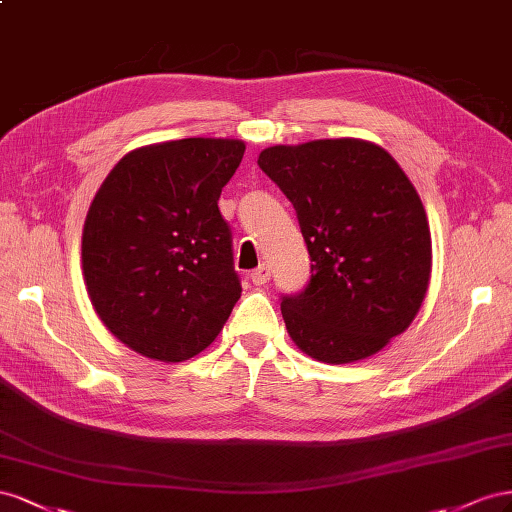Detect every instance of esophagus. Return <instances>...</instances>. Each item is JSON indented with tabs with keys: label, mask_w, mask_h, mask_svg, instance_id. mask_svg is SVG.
<instances>
[{
	"label": "esophagus",
	"mask_w": 512,
	"mask_h": 512,
	"mask_svg": "<svg viewBox=\"0 0 512 512\" xmlns=\"http://www.w3.org/2000/svg\"><path fill=\"white\" fill-rule=\"evenodd\" d=\"M251 281H253V285H266L270 281V266L261 264L259 268H255L251 272Z\"/></svg>",
	"instance_id": "1"
}]
</instances>
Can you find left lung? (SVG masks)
<instances>
[{"label":"left lung","mask_w":512,"mask_h":512,"mask_svg":"<svg viewBox=\"0 0 512 512\" xmlns=\"http://www.w3.org/2000/svg\"><path fill=\"white\" fill-rule=\"evenodd\" d=\"M257 165L294 203L311 281L283 296L291 341L328 364L364 360L405 332L425 300L431 231L414 184L362 139L272 145Z\"/></svg>","instance_id":"8db88e82"}]
</instances>
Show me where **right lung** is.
<instances>
[{
	"mask_svg": "<svg viewBox=\"0 0 512 512\" xmlns=\"http://www.w3.org/2000/svg\"><path fill=\"white\" fill-rule=\"evenodd\" d=\"M244 150L203 137L145 145L100 184L83 225V279L102 324L133 352L184 362L223 330L242 285L218 197Z\"/></svg>",
	"mask_w": 512,
	"mask_h": 512,
	"instance_id": "right-lung-1",
	"label": "right lung"
}]
</instances>
